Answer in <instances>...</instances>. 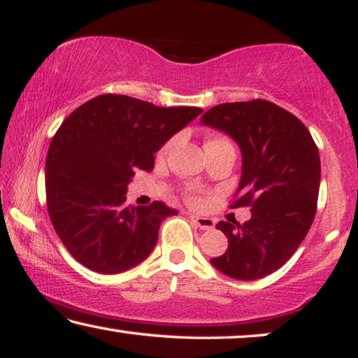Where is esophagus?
<instances>
[{
  "instance_id": "34e87169",
  "label": "esophagus",
  "mask_w": 358,
  "mask_h": 358,
  "mask_svg": "<svg viewBox=\"0 0 358 358\" xmlns=\"http://www.w3.org/2000/svg\"><path fill=\"white\" fill-rule=\"evenodd\" d=\"M190 219L194 221L198 227L201 230H210L214 227V221L211 217H203V216H196V214H190Z\"/></svg>"
}]
</instances>
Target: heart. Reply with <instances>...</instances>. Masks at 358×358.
Here are the masks:
<instances>
[{"instance_id":"heart-1","label":"heart","mask_w":358,"mask_h":358,"mask_svg":"<svg viewBox=\"0 0 358 358\" xmlns=\"http://www.w3.org/2000/svg\"><path fill=\"white\" fill-rule=\"evenodd\" d=\"M213 141H214V139H213ZM224 141H225V139H224ZM169 147H171V141H169V142H166V144H164V145H163V148H162V153H164V152H166Z\"/></svg>"}]
</instances>
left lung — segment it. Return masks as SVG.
Instances as JSON below:
<instances>
[{"instance_id":"left-lung-1","label":"left lung","mask_w":358,"mask_h":358,"mask_svg":"<svg viewBox=\"0 0 358 358\" xmlns=\"http://www.w3.org/2000/svg\"><path fill=\"white\" fill-rule=\"evenodd\" d=\"M201 123L238 144L241 178L232 208H251L245 224L216 225L229 238V248L211 264L236 280L266 277L294 255L315 217L318 148L299 118L262 99L219 103Z\"/></svg>"}]
</instances>
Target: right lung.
I'll return each instance as SVG.
<instances>
[{"label": "right lung", "instance_id": "1", "mask_svg": "<svg viewBox=\"0 0 358 358\" xmlns=\"http://www.w3.org/2000/svg\"><path fill=\"white\" fill-rule=\"evenodd\" d=\"M203 112L157 107L129 96L102 94L73 110L54 134L46 158V201L65 248L85 267L120 273L157 245L162 201L126 206L131 178L152 171L155 152Z\"/></svg>", "mask_w": 358, "mask_h": 358}]
</instances>
